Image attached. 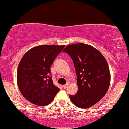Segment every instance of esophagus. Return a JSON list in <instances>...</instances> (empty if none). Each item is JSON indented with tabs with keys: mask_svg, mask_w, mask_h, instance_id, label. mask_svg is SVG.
Instances as JSON below:
<instances>
[{
	"mask_svg": "<svg viewBox=\"0 0 129 129\" xmlns=\"http://www.w3.org/2000/svg\"><path fill=\"white\" fill-rule=\"evenodd\" d=\"M68 87V83H67V84H66V85H63V88H64V89H66V88H67Z\"/></svg>",
	"mask_w": 129,
	"mask_h": 129,
	"instance_id": "obj_1",
	"label": "esophagus"
}]
</instances>
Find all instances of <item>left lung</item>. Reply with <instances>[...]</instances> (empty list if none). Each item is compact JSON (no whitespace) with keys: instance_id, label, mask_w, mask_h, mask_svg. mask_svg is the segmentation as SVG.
Returning a JSON list of instances; mask_svg holds the SVG:
<instances>
[{"instance_id":"obj_1","label":"left lung","mask_w":129,"mask_h":129,"mask_svg":"<svg viewBox=\"0 0 129 129\" xmlns=\"http://www.w3.org/2000/svg\"><path fill=\"white\" fill-rule=\"evenodd\" d=\"M63 52L73 61L77 75V93L70 95L76 106L86 108L93 106L105 96L110 82L106 59L96 49L79 43L67 46Z\"/></svg>"}]
</instances>
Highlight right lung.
<instances>
[{
	"instance_id": "1",
	"label": "right lung",
	"mask_w": 129,
	"mask_h": 129,
	"mask_svg": "<svg viewBox=\"0 0 129 129\" xmlns=\"http://www.w3.org/2000/svg\"><path fill=\"white\" fill-rule=\"evenodd\" d=\"M64 46H39L22 58L17 68V85L24 98L32 104L45 106L59 91L53 84L50 68Z\"/></svg>"
}]
</instances>
